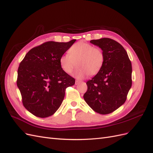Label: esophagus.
<instances>
[{"label":"esophagus","instance_id":"34e87169","mask_svg":"<svg viewBox=\"0 0 153 153\" xmlns=\"http://www.w3.org/2000/svg\"><path fill=\"white\" fill-rule=\"evenodd\" d=\"M81 82H82V81H80V80H76L75 81V85H78L79 84H80Z\"/></svg>","mask_w":153,"mask_h":153}]
</instances>
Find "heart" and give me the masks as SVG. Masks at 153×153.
<instances>
[{"instance_id":"1","label":"heart","mask_w":153,"mask_h":153,"mask_svg":"<svg viewBox=\"0 0 153 153\" xmlns=\"http://www.w3.org/2000/svg\"><path fill=\"white\" fill-rule=\"evenodd\" d=\"M69 54H64L60 58V65L64 72L70 74L77 67L74 73L78 78L87 75L94 76L102 69L105 61L103 51L85 41H79L69 48Z\"/></svg>"}]
</instances>
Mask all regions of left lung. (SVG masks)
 <instances>
[{
    "label": "left lung",
    "mask_w": 153,
    "mask_h": 153,
    "mask_svg": "<svg viewBox=\"0 0 153 153\" xmlns=\"http://www.w3.org/2000/svg\"><path fill=\"white\" fill-rule=\"evenodd\" d=\"M90 42L102 50L105 61L101 71L87 82L84 98L96 112L108 114L126 100L132 84L131 63L126 51L115 40L104 38Z\"/></svg>",
    "instance_id": "8db88e82"
}]
</instances>
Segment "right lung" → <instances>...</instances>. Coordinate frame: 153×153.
Here are the masks:
<instances>
[{"instance_id": "right-lung-1", "label": "right lung", "mask_w": 153, "mask_h": 153, "mask_svg": "<svg viewBox=\"0 0 153 153\" xmlns=\"http://www.w3.org/2000/svg\"><path fill=\"white\" fill-rule=\"evenodd\" d=\"M75 41L45 42L29 50L20 62L17 86L24 107L35 116L52 115L61 105L66 88L75 84L59 60Z\"/></svg>"}]
</instances>
